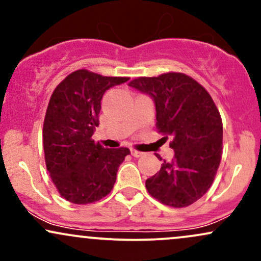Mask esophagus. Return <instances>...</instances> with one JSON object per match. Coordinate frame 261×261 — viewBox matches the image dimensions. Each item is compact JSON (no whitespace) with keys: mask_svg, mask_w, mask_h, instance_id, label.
I'll return each instance as SVG.
<instances>
[{"mask_svg":"<svg viewBox=\"0 0 261 261\" xmlns=\"http://www.w3.org/2000/svg\"><path fill=\"white\" fill-rule=\"evenodd\" d=\"M131 154L134 155V157H141V155H142L143 153L142 152H140V151H137V149H135V148H131Z\"/></svg>","mask_w":261,"mask_h":261,"instance_id":"esophagus-1","label":"esophagus"}]
</instances>
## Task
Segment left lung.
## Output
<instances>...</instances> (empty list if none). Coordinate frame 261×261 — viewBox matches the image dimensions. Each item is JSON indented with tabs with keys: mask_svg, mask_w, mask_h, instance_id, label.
I'll return each mask as SVG.
<instances>
[{
	"mask_svg": "<svg viewBox=\"0 0 261 261\" xmlns=\"http://www.w3.org/2000/svg\"><path fill=\"white\" fill-rule=\"evenodd\" d=\"M154 101L155 126L172 137V162L146 180L154 199L172 207H187L206 194L222 157V119L211 95L195 80L180 72L139 77L128 83ZM157 158H162L158 154Z\"/></svg>",
	"mask_w": 261,
	"mask_h": 261,
	"instance_id": "8db88e82",
	"label": "left lung"
}]
</instances>
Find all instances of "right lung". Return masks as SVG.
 Listing matches in <instances>:
<instances>
[{
    "label": "right lung",
    "mask_w": 261,
    "mask_h": 261,
    "mask_svg": "<svg viewBox=\"0 0 261 261\" xmlns=\"http://www.w3.org/2000/svg\"><path fill=\"white\" fill-rule=\"evenodd\" d=\"M128 77H107L88 70L68 74L54 89L43 126L45 163L64 199L86 205L103 199L115 184L130 149L104 148L92 139L99 125L100 100Z\"/></svg>",
    "instance_id": "add662e5"
}]
</instances>
